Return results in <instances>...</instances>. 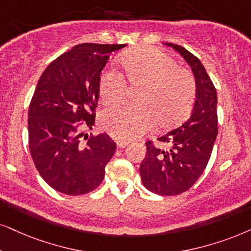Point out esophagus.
Segmentation results:
<instances>
[{
  "label": "esophagus",
  "instance_id": "obj_1",
  "mask_svg": "<svg viewBox=\"0 0 251 251\" xmlns=\"http://www.w3.org/2000/svg\"><path fill=\"white\" fill-rule=\"evenodd\" d=\"M117 145H118L119 148H125L129 145V142L128 141H124V140H119L118 142H117Z\"/></svg>",
  "mask_w": 251,
  "mask_h": 251
}]
</instances>
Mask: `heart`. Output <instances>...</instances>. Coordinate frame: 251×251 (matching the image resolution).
<instances>
[{
	"label": "heart",
	"instance_id": "heart-1",
	"mask_svg": "<svg viewBox=\"0 0 251 251\" xmlns=\"http://www.w3.org/2000/svg\"><path fill=\"white\" fill-rule=\"evenodd\" d=\"M124 77L105 71L100 77V95L105 105L123 102L126 78L131 85H141L138 105L110 107L100 116L103 128L120 140H132L151 128L155 122L162 127L182 122L191 111L196 98L192 75L179 68L169 55L155 49H136L120 58Z\"/></svg>",
	"mask_w": 251,
	"mask_h": 251
}]
</instances>
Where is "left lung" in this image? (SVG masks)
Wrapping results in <instances>:
<instances>
[{
  "mask_svg": "<svg viewBox=\"0 0 251 251\" xmlns=\"http://www.w3.org/2000/svg\"><path fill=\"white\" fill-rule=\"evenodd\" d=\"M163 45L178 52L191 67L196 100L185 123L157 138L163 147L146 142L147 151L140 164V175L142 184L151 192L175 196L191 188L207 166L218 135V97L201 60L179 45Z\"/></svg>",
  "mask_w": 251,
  "mask_h": 251,
  "instance_id": "obj_1",
  "label": "left lung"
}]
</instances>
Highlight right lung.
<instances>
[{
  "label": "right lung",
  "mask_w": 251,
  "mask_h": 251,
  "mask_svg": "<svg viewBox=\"0 0 251 251\" xmlns=\"http://www.w3.org/2000/svg\"><path fill=\"white\" fill-rule=\"evenodd\" d=\"M125 46L76 45L50 62L38 81L28 107V147L38 173L55 191L84 195L103 182L116 142L104 133L88 138L82 129L95 125L100 77L110 54Z\"/></svg>",
  "instance_id": "right-lung-1"
}]
</instances>
